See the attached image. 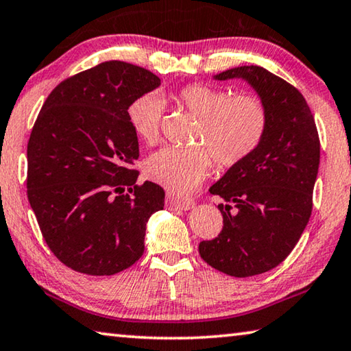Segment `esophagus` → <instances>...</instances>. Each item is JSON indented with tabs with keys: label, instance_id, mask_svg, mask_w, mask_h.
Wrapping results in <instances>:
<instances>
[{
	"label": "esophagus",
	"instance_id": "34e87169",
	"mask_svg": "<svg viewBox=\"0 0 351 351\" xmlns=\"http://www.w3.org/2000/svg\"><path fill=\"white\" fill-rule=\"evenodd\" d=\"M166 206L172 208V210L189 211L195 206V202L191 199H179V197H174V195L168 194V197H166Z\"/></svg>",
	"mask_w": 351,
	"mask_h": 351
}]
</instances>
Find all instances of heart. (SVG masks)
<instances>
[{
	"mask_svg": "<svg viewBox=\"0 0 351 351\" xmlns=\"http://www.w3.org/2000/svg\"><path fill=\"white\" fill-rule=\"evenodd\" d=\"M176 100L199 119L193 147L166 146L151 154L145 172L152 182L169 191L188 193L206 179L213 157L220 166H234L254 152L267 129V109L259 98L206 84H188ZM163 101L156 94H145L128 108L134 134L147 145L160 134Z\"/></svg>",
	"mask_w": 351,
	"mask_h": 351,
	"instance_id": "heart-1",
	"label": "heart"
}]
</instances>
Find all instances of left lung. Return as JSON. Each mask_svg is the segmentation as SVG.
Masks as SVG:
<instances>
[{
    "label": "left lung",
    "mask_w": 351,
    "mask_h": 351,
    "mask_svg": "<svg viewBox=\"0 0 351 351\" xmlns=\"http://www.w3.org/2000/svg\"><path fill=\"white\" fill-rule=\"evenodd\" d=\"M243 80L267 109L263 138L243 162L210 188L223 230L199 245L208 265L234 278L267 273L285 261L308 223L319 169V135L302 94L261 66H239L213 77ZM235 211H230V205Z\"/></svg>",
    "instance_id": "8db88e82"
}]
</instances>
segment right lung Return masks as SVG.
Wrapping results in <instances>:
<instances>
[{
  "label": "right lung",
  "mask_w": 351,
  "mask_h": 351,
  "mask_svg": "<svg viewBox=\"0 0 351 351\" xmlns=\"http://www.w3.org/2000/svg\"><path fill=\"white\" fill-rule=\"evenodd\" d=\"M143 67L106 61L47 97L27 145V197L46 243L78 273L110 276L145 251L146 223L163 210L157 183L135 185L138 138L128 108L160 86Z\"/></svg>",
  "instance_id": "add662e5"
}]
</instances>
